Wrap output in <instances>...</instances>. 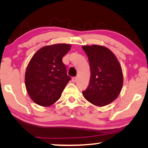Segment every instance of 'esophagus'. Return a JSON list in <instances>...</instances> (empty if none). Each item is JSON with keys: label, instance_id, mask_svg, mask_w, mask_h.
<instances>
[{"label": "esophagus", "instance_id": "1", "mask_svg": "<svg viewBox=\"0 0 148 148\" xmlns=\"http://www.w3.org/2000/svg\"><path fill=\"white\" fill-rule=\"evenodd\" d=\"M77 77H73L71 79V81H72V82L75 83V82H77Z\"/></svg>", "mask_w": 148, "mask_h": 148}]
</instances>
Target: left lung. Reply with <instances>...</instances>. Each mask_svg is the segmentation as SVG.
<instances>
[{"instance_id":"8db88e82","label":"left lung","mask_w":148,"mask_h":148,"mask_svg":"<svg viewBox=\"0 0 148 148\" xmlns=\"http://www.w3.org/2000/svg\"><path fill=\"white\" fill-rule=\"evenodd\" d=\"M89 59L90 79L83 92L84 98L96 106L110 104L123 88L122 68L116 56L109 48L100 45L83 46Z\"/></svg>"}]
</instances>
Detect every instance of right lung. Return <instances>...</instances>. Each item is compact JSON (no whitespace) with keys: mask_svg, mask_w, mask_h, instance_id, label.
<instances>
[{"mask_svg":"<svg viewBox=\"0 0 148 148\" xmlns=\"http://www.w3.org/2000/svg\"><path fill=\"white\" fill-rule=\"evenodd\" d=\"M68 44L44 46L34 54L26 69L25 84L36 104L47 107L57 102L71 80L62 58L69 51Z\"/></svg>","mask_w":148,"mask_h":148,"instance_id":"right-lung-1","label":"right lung"}]
</instances>
